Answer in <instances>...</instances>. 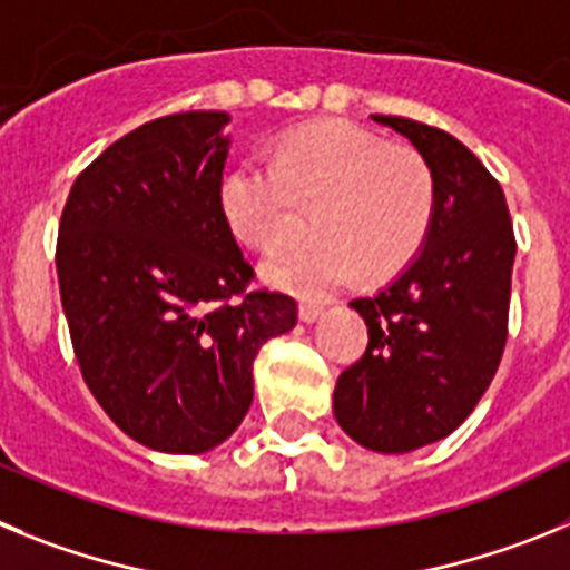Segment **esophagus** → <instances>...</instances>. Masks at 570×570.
<instances>
[{"label": "esophagus", "instance_id": "obj_1", "mask_svg": "<svg viewBox=\"0 0 570 570\" xmlns=\"http://www.w3.org/2000/svg\"><path fill=\"white\" fill-rule=\"evenodd\" d=\"M322 305H316V302H302L299 305V320L305 322V325H311V322H316L322 316Z\"/></svg>", "mask_w": 570, "mask_h": 570}]
</instances>
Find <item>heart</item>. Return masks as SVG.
Instances as JSON below:
<instances>
[{
  "label": "heart",
  "instance_id": "b5f03b06",
  "mask_svg": "<svg viewBox=\"0 0 570 570\" xmlns=\"http://www.w3.org/2000/svg\"><path fill=\"white\" fill-rule=\"evenodd\" d=\"M301 205H314V236L262 262L274 288L325 296L360 271L385 279L420 254L434 223V174L420 150L387 145L347 122L282 136L268 163L245 159L223 176L219 210L250 248L291 234Z\"/></svg>",
  "mask_w": 570,
  "mask_h": 570
}]
</instances>
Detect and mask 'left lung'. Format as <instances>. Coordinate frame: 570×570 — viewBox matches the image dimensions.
Returning a JSON list of instances; mask_svg holds the SVG:
<instances>
[{
  "instance_id": "obj_1",
  "label": "left lung",
  "mask_w": 570,
  "mask_h": 570,
  "mask_svg": "<svg viewBox=\"0 0 570 570\" xmlns=\"http://www.w3.org/2000/svg\"><path fill=\"white\" fill-rule=\"evenodd\" d=\"M414 145L434 174V223L416 259L351 302L367 347L336 380L334 416L362 448L407 454L468 420L508 340L517 256L500 183L451 134L405 116H371Z\"/></svg>"
}]
</instances>
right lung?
<instances>
[{
    "instance_id": "obj_1",
    "label": "right lung",
    "mask_w": 570,
    "mask_h": 570,
    "mask_svg": "<svg viewBox=\"0 0 570 570\" xmlns=\"http://www.w3.org/2000/svg\"><path fill=\"white\" fill-rule=\"evenodd\" d=\"M225 110L170 114L116 139L77 176L57 274L90 394L130 440L205 454L254 402L259 347L296 302L248 291L250 262L219 210Z\"/></svg>"
}]
</instances>
